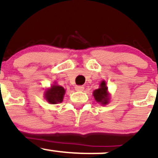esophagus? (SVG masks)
<instances>
[{"label":"esophagus","instance_id":"obj_1","mask_svg":"<svg viewBox=\"0 0 158 158\" xmlns=\"http://www.w3.org/2000/svg\"><path fill=\"white\" fill-rule=\"evenodd\" d=\"M75 89H76V91H83L84 86H82V85H76V86L75 87Z\"/></svg>","mask_w":158,"mask_h":158}]
</instances>
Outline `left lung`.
Wrapping results in <instances>:
<instances>
[{
    "label": "left lung",
    "mask_w": 158,
    "mask_h": 158,
    "mask_svg": "<svg viewBox=\"0 0 158 158\" xmlns=\"http://www.w3.org/2000/svg\"><path fill=\"white\" fill-rule=\"evenodd\" d=\"M93 96L95 101L101 105H107L109 102V94L108 92V87L105 81L100 83L99 88L93 92Z\"/></svg>",
    "instance_id": "obj_1"
}]
</instances>
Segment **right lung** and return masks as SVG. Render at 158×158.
<instances>
[{
	"label": "right lung",
	"mask_w": 158,
	"mask_h": 158,
	"mask_svg": "<svg viewBox=\"0 0 158 158\" xmlns=\"http://www.w3.org/2000/svg\"><path fill=\"white\" fill-rule=\"evenodd\" d=\"M65 92L66 90L63 87L56 85V83H54L45 92V98L50 104L61 103L63 100Z\"/></svg>",
	"instance_id": "add662e5"
}]
</instances>
